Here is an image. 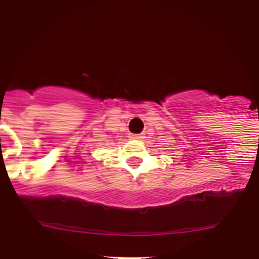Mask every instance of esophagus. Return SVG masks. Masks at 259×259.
Here are the masks:
<instances>
[{
    "label": "esophagus",
    "mask_w": 259,
    "mask_h": 259,
    "mask_svg": "<svg viewBox=\"0 0 259 259\" xmlns=\"http://www.w3.org/2000/svg\"><path fill=\"white\" fill-rule=\"evenodd\" d=\"M130 139H132V140H139V139H141V136L140 135H131Z\"/></svg>",
    "instance_id": "esophagus-1"
}]
</instances>
